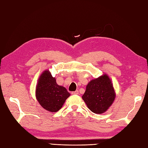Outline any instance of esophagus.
<instances>
[{
    "label": "esophagus",
    "instance_id": "1",
    "mask_svg": "<svg viewBox=\"0 0 148 148\" xmlns=\"http://www.w3.org/2000/svg\"><path fill=\"white\" fill-rule=\"evenodd\" d=\"M71 93V95H78V94H79V91L76 90L75 91H72Z\"/></svg>",
    "mask_w": 148,
    "mask_h": 148
}]
</instances>
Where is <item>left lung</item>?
<instances>
[{
	"mask_svg": "<svg viewBox=\"0 0 148 148\" xmlns=\"http://www.w3.org/2000/svg\"><path fill=\"white\" fill-rule=\"evenodd\" d=\"M115 97L111 80L104 74L88 84L82 98L92 112L102 114L111 106Z\"/></svg>",
	"mask_w": 148,
	"mask_h": 148,
	"instance_id": "obj_1",
	"label": "left lung"
}]
</instances>
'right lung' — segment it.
Wrapping results in <instances>:
<instances>
[{"instance_id": "right-lung-1", "label": "right lung", "mask_w": 148, "mask_h": 148, "mask_svg": "<svg viewBox=\"0 0 148 148\" xmlns=\"http://www.w3.org/2000/svg\"><path fill=\"white\" fill-rule=\"evenodd\" d=\"M36 98L43 108L50 112H57L62 107L70 93L62 86L58 85L56 79L49 70L44 71L38 80Z\"/></svg>"}]
</instances>
